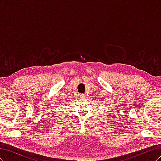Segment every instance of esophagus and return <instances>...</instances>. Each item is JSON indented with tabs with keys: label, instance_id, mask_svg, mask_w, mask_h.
I'll list each match as a JSON object with an SVG mask.
<instances>
[{
	"label": "esophagus",
	"instance_id": "34e87169",
	"mask_svg": "<svg viewBox=\"0 0 161 161\" xmlns=\"http://www.w3.org/2000/svg\"><path fill=\"white\" fill-rule=\"evenodd\" d=\"M86 95L85 94H82V93H81V94H80V97H81L82 99H85L86 98Z\"/></svg>",
	"mask_w": 161,
	"mask_h": 161
}]
</instances>
